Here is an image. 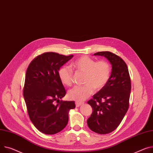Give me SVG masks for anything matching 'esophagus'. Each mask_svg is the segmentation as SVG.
Masks as SVG:
<instances>
[{
    "instance_id": "1",
    "label": "esophagus",
    "mask_w": 153,
    "mask_h": 153,
    "mask_svg": "<svg viewBox=\"0 0 153 153\" xmlns=\"http://www.w3.org/2000/svg\"><path fill=\"white\" fill-rule=\"evenodd\" d=\"M83 103H79V102H76V106L77 108H79L80 105H82Z\"/></svg>"
}]
</instances>
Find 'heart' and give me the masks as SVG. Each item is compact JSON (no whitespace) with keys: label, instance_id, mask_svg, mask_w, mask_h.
<instances>
[{"label":"heart","instance_id":"b5f03b06","mask_svg":"<svg viewBox=\"0 0 153 153\" xmlns=\"http://www.w3.org/2000/svg\"><path fill=\"white\" fill-rule=\"evenodd\" d=\"M77 72L84 73L83 86H76L69 90V98L77 101L85 100L95 90L103 89L110 79L111 66L106 61L100 62L87 56H81L71 64ZM59 79L65 85L71 86L73 82V72L69 67L63 66L58 71Z\"/></svg>","mask_w":153,"mask_h":153}]
</instances>
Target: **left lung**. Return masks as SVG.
<instances>
[{"instance_id":"1","label":"left lung","mask_w":153,"mask_h":153,"mask_svg":"<svg viewBox=\"0 0 153 153\" xmlns=\"http://www.w3.org/2000/svg\"><path fill=\"white\" fill-rule=\"evenodd\" d=\"M94 55L106 58L112 71L106 86L87 102L93 109L87 125L97 134H107L119 126L128 109L131 80L127 66L120 57L110 52H100Z\"/></svg>"}]
</instances>
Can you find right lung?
Masks as SVG:
<instances>
[{
  "label": "right lung",
  "instance_id": "add662e5",
  "mask_svg": "<svg viewBox=\"0 0 153 153\" xmlns=\"http://www.w3.org/2000/svg\"><path fill=\"white\" fill-rule=\"evenodd\" d=\"M73 56L46 52L35 58L27 69L23 96L30 120L43 134L62 131L68 123L69 110L76 107L74 101L59 100L66 90L58 76L60 68Z\"/></svg>",
  "mask_w": 153,
  "mask_h": 153
}]
</instances>
